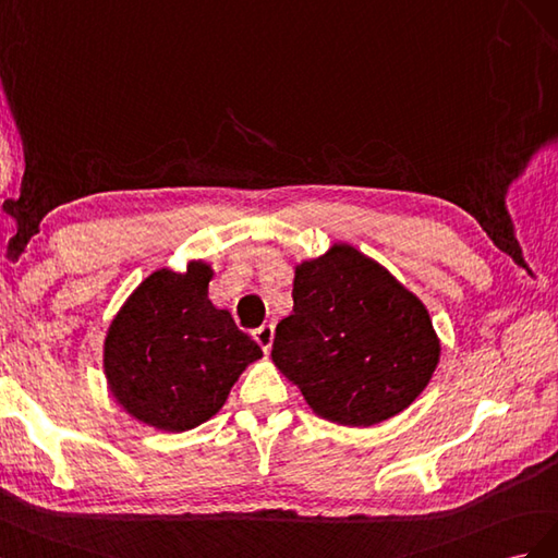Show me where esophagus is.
I'll use <instances>...</instances> for the list:
<instances>
[{
	"instance_id": "34e87169",
	"label": "esophagus",
	"mask_w": 558,
	"mask_h": 558,
	"mask_svg": "<svg viewBox=\"0 0 558 558\" xmlns=\"http://www.w3.org/2000/svg\"><path fill=\"white\" fill-rule=\"evenodd\" d=\"M254 341L262 345L264 353H268L270 345H274V325H262L259 329H254Z\"/></svg>"
}]
</instances>
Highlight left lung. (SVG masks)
Wrapping results in <instances>:
<instances>
[{
	"label": "left lung",
	"instance_id": "1",
	"mask_svg": "<svg viewBox=\"0 0 558 558\" xmlns=\"http://www.w3.org/2000/svg\"><path fill=\"white\" fill-rule=\"evenodd\" d=\"M294 308L270 357L317 416L372 427L427 388L441 341L423 301L348 243L294 264Z\"/></svg>",
	"mask_w": 558,
	"mask_h": 558
}]
</instances>
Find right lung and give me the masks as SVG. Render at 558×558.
<instances>
[{"instance_id": "1", "label": "right lung", "mask_w": 558, "mask_h": 558, "mask_svg": "<svg viewBox=\"0 0 558 558\" xmlns=\"http://www.w3.org/2000/svg\"><path fill=\"white\" fill-rule=\"evenodd\" d=\"M215 270L191 259L184 270L156 268L107 327L102 369L117 404L163 433H186L225 407L233 384L262 348L217 308Z\"/></svg>"}]
</instances>
